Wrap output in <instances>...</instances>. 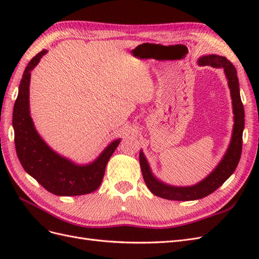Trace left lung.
Wrapping results in <instances>:
<instances>
[{
    "mask_svg": "<svg viewBox=\"0 0 259 259\" xmlns=\"http://www.w3.org/2000/svg\"><path fill=\"white\" fill-rule=\"evenodd\" d=\"M199 64L202 66H210L214 68H224L225 70L230 88L234 113V126L231 143L228 151L225 154L222 162L219 163V165L213 170V173L208 175L205 179H203L198 185H194L192 187H171L162 184L158 179L153 177L146 158L143 152H140V167H142L143 177L147 187L153 194L166 200L191 201L206 197V195L218 189L231 176L233 171L236 170L241 158L242 135L243 128H244V107H243L240 96L237 70L231 61H229L226 57L217 56V55H209V56L201 57Z\"/></svg>",
    "mask_w": 259,
    "mask_h": 259,
    "instance_id": "obj_1",
    "label": "left lung"
}]
</instances>
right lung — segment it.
Instances as JSON below:
<instances>
[{"label":"right lung","mask_w":259,"mask_h":259,"mask_svg":"<svg viewBox=\"0 0 259 259\" xmlns=\"http://www.w3.org/2000/svg\"><path fill=\"white\" fill-rule=\"evenodd\" d=\"M43 50L30 60L19 84V92L14 105L13 126L15 147L22 167L29 175L56 195H81L95 191L105 175L106 165L120 144V139L109 145L99 158L90 165L79 166L49 148L33 126L29 114L30 71L42 56Z\"/></svg>","instance_id":"right-lung-1"}]
</instances>
